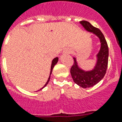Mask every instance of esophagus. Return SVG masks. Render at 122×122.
Instances as JSON below:
<instances>
[{
	"instance_id": "34e87169",
	"label": "esophagus",
	"mask_w": 122,
	"mask_h": 122,
	"mask_svg": "<svg viewBox=\"0 0 122 122\" xmlns=\"http://www.w3.org/2000/svg\"><path fill=\"white\" fill-rule=\"evenodd\" d=\"M66 53H67V54H69V53H70V51H67L66 52Z\"/></svg>"
}]
</instances>
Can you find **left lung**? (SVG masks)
Segmentation results:
<instances>
[{"mask_svg":"<svg viewBox=\"0 0 122 122\" xmlns=\"http://www.w3.org/2000/svg\"><path fill=\"white\" fill-rule=\"evenodd\" d=\"M80 23L87 31L95 35L100 42V49L97 55V62L94 68L90 71H85L80 68L76 58L73 57L75 62L70 71L73 81L82 88H87L98 84L106 75L108 64L109 48L106 38L99 29L94 27L87 21L82 20Z\"/></svg>","mask_w":122,"mask_h":122,"instance_id":"1","label":"left lung"}]
</instances>
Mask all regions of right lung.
Listing matches in <instances>:
<instances>
[{
  "label": "right lung",
  "mask_w": 122,
  "mask_h": 122,
  "mask_svg": "<svg viewBox=\"0 0 122 122\" xmlns=\"http://www.w3.org/2000/svg\"><path fill=\"white\" fill-rule=\"evenodd\" d=\"M58 61V57L55 58L53 60H52V63H51V71H50V75H49V78H48V80H47V82L46 83V84H45V85H44V87H43L42 89H40V90H41V89H42L44 88V87H46V86H47V84L49 83V80H50V76H51V73H52V71H53V69L54 66H55V65L56 64H57Z\"/></svg>",
  "instance_id": "add662e5"
}]
</instances>
